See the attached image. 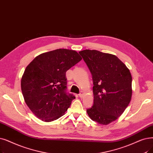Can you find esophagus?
Instances as JSON below:
<instances>
[{
    "mask_svg": "<svg viewBox=\"0 0 153 153\" xmlns=\"http://www.w3.org/2000/svg\"><path fill=\"white\" fill-rule=\"evenodd\" d=\"M82 96H83V92H81L79 94V96L80 97H82Z\"/></svg>",
    "mask_w": 153,
    "mask_h": 153,
    "instance_id": "34e87169",
    "label": "esophagus"
}]
</instances>
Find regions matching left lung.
I'll use <instances>...</instances> for the list:
<instances>
[{
	"mask_svg": "<svg viewBox=\"0 0 153 153\" xmlns=\"http://www.w3.org/2000/svg\"><path fill=\"white\" fill-rule=\"evenodd\" d=\"M91 73L94 104L87 113L92 121L107 125L120 117L132 96L129 69L114 55L96 50L79 52Z\"/></svg>",
	"mask_w": 153,
	"mask_h": 153,
	"instance_id": "8db88e82",
	"label": "left lung"
}]
</instances>
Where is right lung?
I'll list each match as a JSON object with an SVG mask.
<instances>
[{
	"mask_svg": "<svg viewBox=\"0 0 153 153\" xmlns=\"http://www.w3.org/2000/svg\"><path fill=\"white\" fill-rule=\"evenodd\" d=\"M82 59L73 50L59 49L37 56L21 79L24 101L39 119L51 122L61 117L76 97L69 94L65 72Z\"/></svg>",
	"mask_w": 153,
	"mask_h": 153,
	"instance_id": "right-lung-1",
	"label": "right lung"
}]
</instances>
